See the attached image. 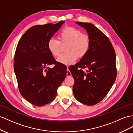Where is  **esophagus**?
<instances>
[{
  "mask_svg": "<svg viewBox=\"0 0 133 133\" xmlns=\"http://www.w3.org/2000/svg\"><path fill=\"white\" fill-rule=\"evenodd\" d=\"M72 76V74L70 72V71L68 69V67H67V69H66V76L67 77H70Z\"/></svg>",
  "mask_w": 133,
  "mask_h": 133,
  "instance_id": "obj_1",
  "label": "esophagus"
}]
</instances>
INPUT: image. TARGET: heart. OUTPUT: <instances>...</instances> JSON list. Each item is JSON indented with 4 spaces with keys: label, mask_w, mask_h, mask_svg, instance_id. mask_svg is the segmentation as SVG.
Here are the masks:
<instances>
[{
    "label": "heart",
    "mask_w": 133,
    "mask_h": 133,
    "mask_svg": "<svg viewBox=\"0 0 133 133\" xmlns=\"http://www.w3.org/2000/svg\"><path fill=\"white\" fill-rule=\"evenodd\" d=\"M59 41L54 38L48 41L47 48L51 55L57 57L60 54L61 44L67 43L65 51L57 58V61L66 65L73 64L78 57L82 58L88 52L91 41L88 35L73 27H66L59 34Z\"/></svg>",
    "instance_id": "b5f03b06"
}]
</instances>
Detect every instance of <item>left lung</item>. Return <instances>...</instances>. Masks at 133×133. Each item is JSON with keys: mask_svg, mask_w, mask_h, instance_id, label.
Wrapping results in <instances>:
<instances>
[{"mask_svg": "<svg viewBox=\"0 0 133 133\" xmlns=\"http://www.w3.org/2000/svg\"><path fill=\"white\" fill-rule=\"evenodd\" d=\"M76 23L86 30L91 45L87 54L70 70L74 79L73 92L78 101L93 105L102 100L115 83L116 54L109 39L95 25L88 22ZM82 68L88 70L85 72Z\"/></svg>", "mask_w": 133, "mask_h": 133, "instance_id": "8db88e82", "label": "left lung"}]
</instances>
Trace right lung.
I'll return each mask as SVG.
<instances>
[{"label": "right lung", "mask_w": 133, "mask_h": 133, "mask_svg": "<svg viewBox=\"0 0 133 133\" xmlns=\"http://www.w3.org/2000/svg\"><path fill=\"white\" fill-rule=\"evenodd\" d=\"M65 21L35 25L19 41L14 59V70L21 95L31 104L41 107L57 95L66 76V69L57 63L47 48L48 40ZM56 66L51 69L52 64Z\"/></svg>", "instance_id": "1"}]
</instances>
